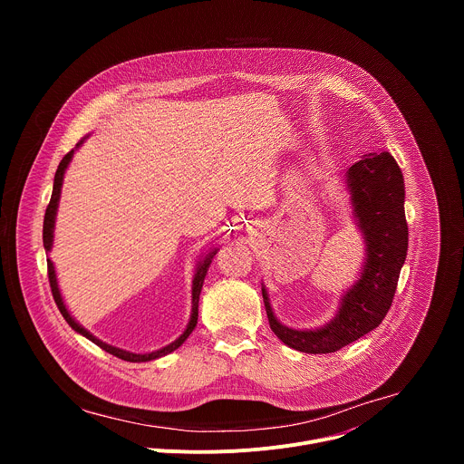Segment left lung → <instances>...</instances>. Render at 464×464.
<instances>
[{
	"label": "left lung",
	"instance_id": "obj_1",
	"mask_svg": "<svg viewBox=\"0 0 464 464\" xmlns=\"http://www.w3.org/2000/svg\"><path fill=\"white\" fill-rule=\"evenodd\" d=\"M353 215L365 242L360 279L342 295L338 314L314 330H295L277 321L262 286L270 328L288 347L328 354L376 328L391 308L408 255L404 176L389 152L365 154L345 172Z\"/></svg>",
	"mask_w": 464,
	"mask_h": 464
}]
</instances>
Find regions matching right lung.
Returning <instances> with one entry per match:
<instances>
[{
  "instance_id": "add662e5",
  "label": "right lung",
  "mask_w": 464,
  "mask_h": 464,
  "mask_svg": "<svg viewBox=\"0 0 464 464\" xmlns=\"http://www.w3.org/2000/svg\"><path fill=\"white\" fill-rule=\"evenodd\" d=\"M86 138H88V136H86ZM86 138H82V140L77 143L75 150L84 143V140H86ZM75 150H70L68 154H65V156L62 158V161H60L58 169H56V174H54L51 202H49V206H47V209H45V217H44V247H45V251H47V253H49V251H51V247H53L54 218H56V209H58V200H60V190H62L63 174H65V169H68V165H70V161H72V158H73ZM217 251H218V249L215 247L208 256H204L200 262H198L196 274H194V279H192V310H190V319H188L187 328L183 330V334H181L178 340H174L172 343H169L167 347L158 349V351H154V353H147V354H136V353H130V351H122V349L113 347V345H108V343L101 342L99 338H95L93 334H90L88 330H86L82 324H79V323L75 321V317L68 312V308H65L63 299H62L60 290H58L56 274H54V266H53L51 258H47V276H49V285H51V292H53L54 303H56V306H58L60 314L63 315V319L68 321V324L75 330V333L82 334L84 338H88L90 342H93L95 345H99L102 351H106V353H110V354L117 356V358H121V360H124V362H134V363L138 362V363H140V362H150V360H156V358H161V356L170 354L172 351H176L178 347H181V343L188 338V334L192 333L194 326H196V323H198V301H200V292H202V286H204V279H206V276H208V270H209V266H211V260H213V256L217 255Z\"/></svg>"
}]
</instances>
